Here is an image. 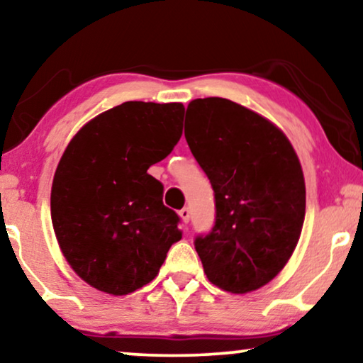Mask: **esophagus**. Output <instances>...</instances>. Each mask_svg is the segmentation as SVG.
<instances>
[{"label": "esophagus", "mask_w": 363, "mask_h": 363, "mask_svg": "<svg viewBox=\"0 0 363 363\" xmlns=\"http://www.w3.org/2000/svg\"><path fill=\"white\" fill-rule=\"evenodd\" d=\"M178 215H180V218H182V221H183V223H185V225H186V223H188V221H190V210H188V208H183V210H180V211H178Z\"/></svg>", "instance_id": "1"}]
</instances>
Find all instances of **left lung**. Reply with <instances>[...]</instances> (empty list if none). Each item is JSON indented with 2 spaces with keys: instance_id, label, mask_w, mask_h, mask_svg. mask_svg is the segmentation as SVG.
<instances>
[{
  "instance_id": "left-lung-1",
  "label": "left lung",
  "mask_w": 363,
  "mask_h": 363,
  "mask_svg": "<svg viewBox=\"0 0 363 363\" xmlns=\"http://www.w3.org/2000/svg\"><path fill=\"white\" fill-rule=\"evenodd\" d=\"M188 147L215 191V226L195 240L213 284L246 294L279 274L306 215L301 162L287 137L259 113L221 97L188 104Z\"/></svg>"
}]
</instances>
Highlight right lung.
I'll return each mask as SVG.
<instances>
[{"label":"right lung","instance_id":"1","mask_svg":"<svg viewBox=\"0 0 363 363\" xmlns=\"http://www.w3.org/2000/svg\"><path fill=\"white\" fill-rule=\"evenodd\" d=\"M183 104L123 102L79 130L62 153L51 190L59 247L96 289L125 296L155 279L180 216L163 205L147 170L182 137Z\"/></svg>","mask_w":363,"mask_h":363}]
</instances>
